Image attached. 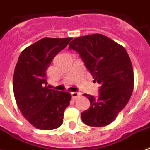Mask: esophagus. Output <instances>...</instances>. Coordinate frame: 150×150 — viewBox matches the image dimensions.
<instances>
[{
  "label": "esophagus",
  "mask_w": 150,
  "mask_h": 150,
  "mask_svg": "<svg viewBox=\"0 0 150 150\" xmlns=\"http://www.w3.org/2000/svg\"><path fill=\"white\" fill-rule=\"evenodd\" d=\"M71 94V97H72V99H74V100L78 98V97L80 96V93H78V92H72Z\"/></svg>",
  "instance_id": "34e87169"
}]
</instances>
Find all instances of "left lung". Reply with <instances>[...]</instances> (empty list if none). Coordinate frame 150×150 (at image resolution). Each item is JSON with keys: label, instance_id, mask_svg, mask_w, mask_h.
<instances>
[{"label": "left lung", "instance_id": "8db88e82", "mask_svg": "<svg viewBox=\"0 0 150 150\" xmlns=\"http://www.w3.org/2000/svg\"><path fill=\"white\" fill-rule=\"evenodd\" d=\"M68 49L76 51L100 85L96 97L85 94L90 107L81 114L86 125L103 127L115 120L129 101L134 86L130 57L122 46L102 34L74 39Z\"/></svg>", "mask_w": 150, "mask_h": 150}]
</instances>
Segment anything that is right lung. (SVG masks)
<instances>
[{
	"mask_svg": "<svg viewBox=\"0 0 150 150\" xmlns=\"http://www.w3.org/2000/svg\"><path fill=\"white\" fill-rule=\"evenodd\" d=\"M72 38H43L25 48L16 64L13 90L22 115L40 130L55 129L63 123L71 94L50 89L46 71L52 60Z\"/></svg>",
	"mask_w": 150,
	"mask_h": 150,
	"instance_id": "add662e5",
	"label": "right lung"
}]
</instances>
